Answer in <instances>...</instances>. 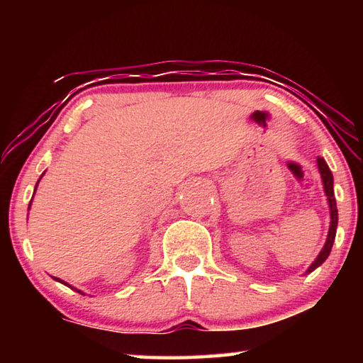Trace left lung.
<instances>
[{
    "instance_id": "left-lung-1",
    "label": "left lung",
    "mask_w": 363,
    "mask_h": 363,
    "mask_svg": "<svg viewBox=\"0 0 363 363\" xmlns=\"http://www.w3.org/2000/svg\"><path fill=\"white\" fill-rule=\"evenodd\" d=\"M317 167H318V171H320L323 190H325V195H327V201L330 208V229H328V235H327V240H325L323 248L320 250V253H318L314 262L307 267L306 274H311L312 270H315L318 266H322L325 259L330 256V251L333 248V243H335L336 227H337V208H336V199H335V190H333V174H331L327 162H325L322 157H317Z\"/></svg>"
}]
</instances>
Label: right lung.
<instances>
[{
	"mask_svg": "<svg viewBox=\"0 0 363 363\" xmlns=\"http://www.w3.org/2000/svg\"><path fill=\"white\" fill-rule=\"evenodd\" d=\"M43 176H45V173H43L41 174V177ZM41 177H40V179H41ZM40 179H38V182H40ZM38 182H36V186H35V192H36V187H38ZM32 200H33V196H32ZM30 206H32V201H30V205H28V210H30ZM54 280H57V281H60V284H64V285H67V286H70L72 288V290H75V291H78V293H82V294H84L83 291H79V290H77V288H73L72 285H69V284H67V281H64V280H60V279H56V277H54Z\"/></svg>",
	"mask_w": 363,
	"mask_h": 363,
	"instance_id": "obj_1",
	"label": "right lung"
}]
</instances>
